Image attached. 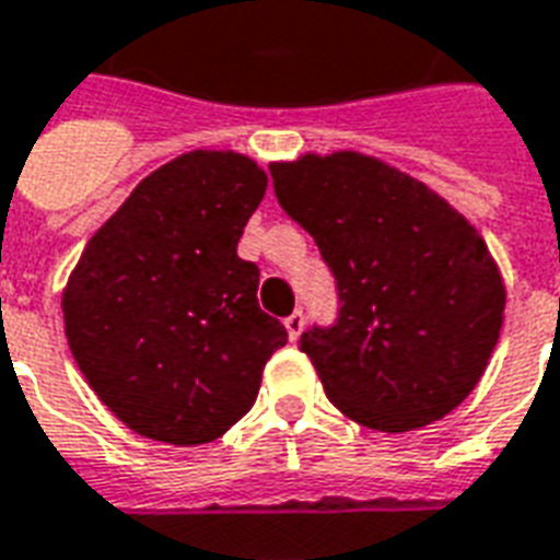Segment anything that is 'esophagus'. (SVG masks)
<instances>
[{
  "label": "esophagus",
  "instance_id": "esophagus-1",
  "mask_svg": "<svg viewBox=\"0 0 560 560\" xmlns=\"http://www.w3.org/2000/svg\"><path fill=\"white\" fill-rule=\"evenodd\" d=\"M284 329H288V335H291V341H296V338L302 335V329H305V314L293 312L291 317H284Z\"/></svg>",
  "mask_w": 560,
  "mask_h": 560
}]
</instances>
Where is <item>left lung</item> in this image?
<instances>
[{
	"instance_id": "left-lung-1",
	"label": "left lung",
	"mask_w": 560,
	"mask_h": 560,
	"mask_svg": "<svg viewBox=\"0 0 560 560\" xmlns=\"http://www.w3.org/2000/svg\"><path fill=\"white\" fill-rule=\"evenodd\" d=\"M269 175L335 276L338 317L300 338L326 397L383 433L448 416L487 371L504 314L478 231L416 177L362 153H308Z\"/></svg>"
}]
</instances>
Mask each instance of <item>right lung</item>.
Here are the masks:
<instances>
[{"instance_id":"right-lung-1","label":"right lung","mask_w":560,"mask_h":560,"mask_svg":"<svg viewBox=\"0 0 560 560\" xmlns=\"http://www.w3.org/2000/svg\"><path fill=\"white\" fill-rule=\"evenodd\" d=\"M267 192L258 163L192 151L156 168L89 240L61 296L82 376L139 436L205 445L246 416L288 329L237 255Z\"/></svg>"}]
</instances>
